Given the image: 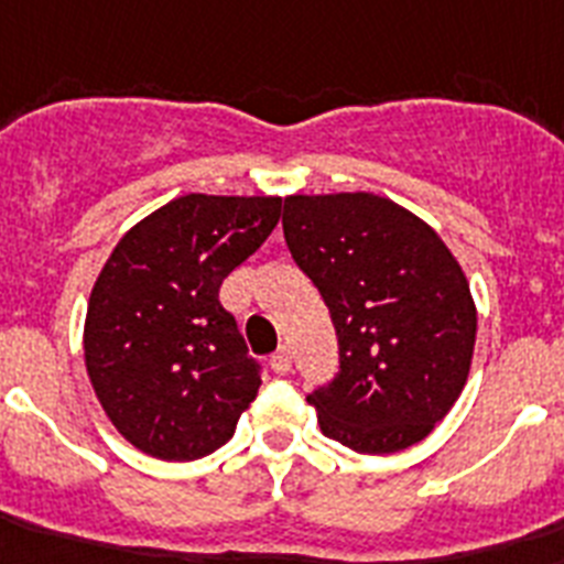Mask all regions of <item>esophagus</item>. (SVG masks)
Segmentation results:
<instances>
[{
    "instance_id": "esophagus-1",
    "label": "esophagus",
    "mask_w": 564,
    "mask_h": 564,
    "mask_svg": "<svg viewBox=\"0 0 564 564\" xmlns=\"http://www.w3.org/2000/svg\"><path fill=\"white\" fill-rule=\"evenodd\" d=\"M271 369L276 371V375H288V371H291V348H279L276 355L271 357Z\"/></svg>"
}]
</instances>
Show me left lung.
Segmentation results:
<instances>
[{
	"label": "left lung",
	"instance_id": "obj_1",
	"mask_svg": "<svg viewBox=\"0 0 564 564\" xmlns=\"http://www.w3.org/2000/svg\"><path fill=\"white\" fill-rule=\"evenodd\" d=\"M282 227L337 332V377L308 394L325 438L366 455L426 438L476 348V302L453 250L375 193L288 195Z\"/></svg>",
	"mask_w": 564,
	"mask_h": 564
}]
</instances>
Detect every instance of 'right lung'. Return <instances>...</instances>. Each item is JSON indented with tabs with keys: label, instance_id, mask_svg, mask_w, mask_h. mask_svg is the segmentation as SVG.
<instances>
[{
	"label": "right lung",
	"instance_id": "1",
	"mask_svg": "<svg viewBox=\"0 0 564 564\" xmlns=\"http://www.w3.org/2000/svg\"><path fill=\"white\" fill-rule=\"evenodd\" d=\"M279 195H181L141 218L88 296L83 355L100 406L141 453L195 460L232 438L262 377L218 288L262 248Z\"/></svg>",
	"mask_w": 564,
	"mask_h": 564
}]
</instances>
